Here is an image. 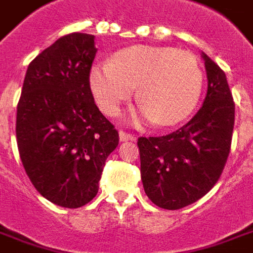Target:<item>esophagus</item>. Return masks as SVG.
Instances as JSON below:
<instances>
[{
    "mask_svg": "<svg viewBox=\"0 0 253 253\" xmlns=\"http://www.w3.org/2000/svg\"><path fill=\"white\" fill-rule=\"evenodd\" d=\"M119 139H121L122 142H126V141H134L135 137L132 134H128L126 131H121L119 132Z\"/></svg>",
    "mask_w": 253,
    "mask_h": 253,
    "instance_id": "obj_1",
    "label": "esophagus"
}]
</instances>
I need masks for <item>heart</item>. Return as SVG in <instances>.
I'll return each instance as SVG.
<instances>
[{"label": "heart", "mask_w": 253, "mask_h": 253, "mask_svg": "<svg viewBox=\"0 0 253 253\" xmlns=\"http://www.w3.org/2000/svg\"><path fill=\"white\" fill-rule=\"evenodd\" d=\"M90 87L97 105L108 116L118 114L137 87L141 105L131 112V121L137 125L157 122L160 126H174L196 108L203 89V71L192 53L137 45L122 49L111 63L94 65Z\"/></svg>", "instance_id": "1"}]
</instances>
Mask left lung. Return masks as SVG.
<instances>
[{"mask_svg": "<svg viewBox=\"0 0 253 253\" xmlns=\"http://www.w3.org/2000/svg\"><path fill=\"white\" fill-rule=\"evenodd\" d=\"M208 79L199 112L176 131L139 137L141 179L149 200L179 210L206 196L225 169L234 127V101L225 72L201 53Z\"/></svg>", "mask_w": 253, "mask_h": 253, "instance_id": "8db88e82", "label": "left lung"}]
</instances>
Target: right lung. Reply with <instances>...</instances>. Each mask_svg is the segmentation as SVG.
Listing matches in <instances>:
<instances>
[{"instance_id": "1", "label": "right lung", "mask_w": 253, "mask_h": 253, "mask_svg": "<svg viewBox=\"0 0 253 253\" xmlns=\"http://www.w3.org/2000/svg\"><path fill=\"white\" fill-rule=\"evenodd\" d=\"M94 35L72 33L28 65L16 115L23 167L53 204L79 208L96 197L107 157L119 144L90 89Z\"/></svg>"}]
</instances>
